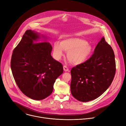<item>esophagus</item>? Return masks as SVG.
<instances>
[{
    "label": "esophagus",
    "instance_id": "34e87169",
    "mask_svg": "<svg viewBox=\"0 0 126 126\" xmlns=\"http://www.w3.org/2000/svg\"><path fill=\"white\" fill-rule=\"evenodd\" d=\"M63 69H64V70L65 71H66V72L69 71L68 68L66 66H65V65L63 66Z\"/></svg>",
    "mask_w": 126,
    "mask_h": 126
}]
</instances>
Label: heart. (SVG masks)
Returning a JSON list of instances; mask_svg holds the SVG:
<instances>
[{
	"instance_id": "obj_1",
	"label": "heart",
	"mask_w": 126,
	"mask_h": 126,
	"mask_svg": "<svg viewBox=\"0 0 126 126\" xmlns=\"http://www.w3.org/2000/svg\"><path fill=\"white\" fill-rule=\"evenodd\" d=\"M54 56L59 60L64 56L63 51L67 52L68 61L74 65L82 64L91 57L93 47L84 39L78 38H67L60 42L55 43L53 47Z\"/></svg>"
}]
</instances>
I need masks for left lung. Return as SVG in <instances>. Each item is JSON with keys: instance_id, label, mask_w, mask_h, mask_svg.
<instances>
[{"instance_id": "obj_1", "label": "left lung", "mask_w": 126, "mask_h": 126, "mask_svg": "<svg viewBox=\"0 0 126 126\" xmlns=\"http://www.w3.org/2000/svg\"><path fill=\"white\" fill-rule=\"evenodd\" d=\"M114 51L102 37L94 54L85 63L71 70V93L77 100L86 102L101 95L110 86L116 71Z\"/></svg>"}]
</instances>
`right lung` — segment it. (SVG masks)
I'll return each mask as SVG.
<instances>
[{"instance_id":"1","label":"right lung","mask_w":126,"mask_h":126,"mask_svg":"<svg viewBox=\"0 0 126 126\" xmlns=\"http://www.w3.org/2000/svg\"><path fill=\"white\" fill-rule=\"evenodd\" d=\"M47 39L35 31L27 30L12 56L11 67L18 87L34 100H42L50 95L56 80L63 72L62 64L51 55L52 46L46 42Z\"/></svg>"}]
</instances>
